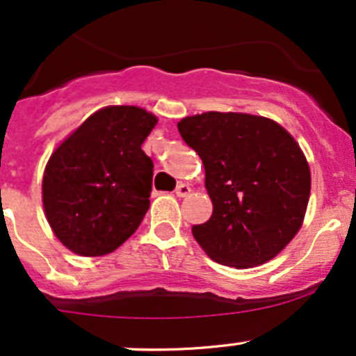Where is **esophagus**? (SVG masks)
Here are the masks:
<instances>
[{"label":"esophagus","mask_w":356,"mask_h":356,"mask_svg":"<svg viewBox=\"0 0 356 356\" xmlns=\"http://www.w3.org/2000/svg\"><path fill=\"white\" fill-rule=\"evenodd\" d=\"M190 192H192V188H190V185H186V183H179L177 190H175V193H177L178 197H186Z\"/></svg>","instance_id":"obj_1"}]
</instances>
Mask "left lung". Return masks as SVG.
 Returning <instances> with one entry per match:
<instances>
[{
	"instance_id": "1",
	"label": "left lung",
	"mask_w": 356,
	"mask_h": 356,
	"mask_svg": "<svg viewBox=\"0 0 356 356\" xmlns=\"http://www.w3.org/2000/svg\"><path fill=\"white\" fill-rule=\"evenodd\" d=\"M178 131L200 156L212 216L192 228L212 260L247 269L293 240L305 218L310 168L281 124L245 113L186 116Z\"/></svg>"
}]
</instances>
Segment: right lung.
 <instances>
[{
    "instance_id": "1",
    "label": "right lung",
    "mask_w": 356,
    "mask_h": 356,
    "mask_svg": "<svg viewBox=\"0 0 356 356\" xmlns=\"http://www.w3.org/2000/svg\"><path fill=\"white\" fill-rule=\"evenodd\" d=\"M157 118L137 106H108L51 154L42 204L58 240L75 254L116 250L140 226L152 192V159L142 144Z\"/></svg>"
}]
</instances>
